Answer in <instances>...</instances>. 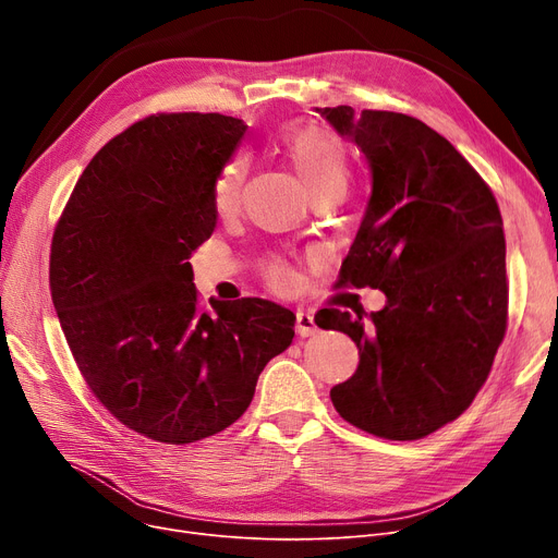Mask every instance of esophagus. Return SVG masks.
Masks as SVG:
<instances>
[{
	"label": "esophagus",
	"mask_w": 558,
	"mask_h": 558,
	"mask_svg": "<svg viewBox=\"0 0 558 558\" xmlns=\"http://www.w3.org/2000/svg\"><path fill=\"white\" fill-rule=\"evenodd\" d=\"M296 332L301 337H312V335L318 332L316 320H314V316L310 312H305V310L296 312Z\"/></svg>",
	"instance_id": "1"
}]
</instances>
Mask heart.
I'll return each mask as SVG.
<instances>
[{"mask_svg": "<svg viewBox=\"0 0 558 558\" xmlns=\"http://www.w3.org/2000/svg\"><path fill=\"white\" fill-rule=\"evenodd\" d=\"M280 144L312 194L348 185V149L343 140L328 126L316 122L289 124L280 133ZM246 171L248 158L242 151L228 158L217 171L213 183V205L219 215H228L240 205ZM269 280L284 284L289 280V269L284 264L274 262L269 267Z\"/></svg>", "mask_w": 558, "mask_h": 558, "instance_id": "1", "label": "heart"}]
</instances>
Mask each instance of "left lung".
<instances>
[{
  "mask_svg": "<svg viewBox=\"0 0 558 558\" xmlns=\"http://www.w3.org/2000/svg\"><path fill=\"white\" fill-rule=\"evenodd\" d=\"M366 156L373 187L339 284L385 291L357 314L320 310L324 330L360 348V366L330 389L343 421L414 441L461 416L490 373L507 330V246L490 187L416 117L316 108Z\"/></svg>",
  "mask_w": 558,
  "mask_h": 558,
  "instance_id": "8db88e82",
  "label": "left lung"
}]
</instances>
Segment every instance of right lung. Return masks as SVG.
I'll use <instances>...</instances> for the list:
<instances>
[{"label": "right lung", "instance_id": "add662e5", "mask_svg": "<svg viewBox=\"0 0 558 558\" xmlns=\"http://www.w3.org/2000/svg\"><path fill=\"white\" fill-rule=\"evenodd\" d=\"M246 124L160 112L114 135L58 219L49 284L68 345L108 412L185 446L238 421L257 377L294 339L296 316L264 299L210 301L187 262L217 226L213 183Z\"/></svg>", "mask_w": 558, "mask_h": 558}]
</instances>
